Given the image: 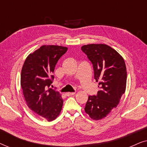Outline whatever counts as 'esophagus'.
<instances>
[{
  "instance_id": "34e87169",
  "label": "esophagus",
  "mask_w": 147,
  "mask_h": 147,
  "mask_svg": "<svg viewBox=\"0 0 147 147\" xmlns=\"http://www.w3.org/2000/svg\"><path fill=\"white\" fill-rule=\"evenodd\" d=\"M75 94V92H67V93L65 94V95L67 96H74Z\"/></svg>"
}]
</instances>
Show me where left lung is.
I'll list each match as a JSON object with an SVG mask.
<instances>
[{
    "label": "left lung",
    "instance_id": "1",
    "mask_svg": "<svg viewBox=\"0 0 147 147\" xmlns=\"http://www.w3.org/2000/svg\"><path fill=\"white\" fill-rule=\"evenodd\" d=\"M81 49L92 62L100 88L97 95L88 96L84 110L92 119L101 120L116 108L125 92V62L115 49L105 44H89Z\"/></svg>",
    "mask_w": 147,
    "mask_h": 147
}]
</instances>
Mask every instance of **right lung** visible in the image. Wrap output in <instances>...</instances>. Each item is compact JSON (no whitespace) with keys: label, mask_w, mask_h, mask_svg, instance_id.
<instances>
[{"label":"right lung","mask_w":147,"mask_h":147,"mask_svg":"<svg viewBox=\"0 0 147 147\" xmlns=\"http://www.w3.org/2000/svg\"><path fill=\"white\" fill-rule=\"evenodd\" d=\"M67 50L63 46L43 45L28 55L22 67L21 86L27 105L49 122L59 115L63 106L61 94L49 86L55 65Z\"/></svg>","instance_id":"obj_1"}]
</instances>
